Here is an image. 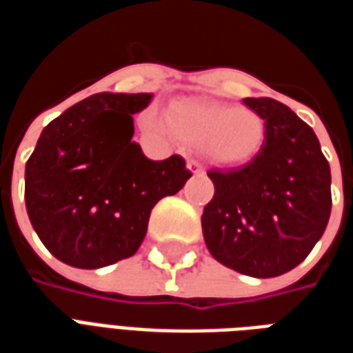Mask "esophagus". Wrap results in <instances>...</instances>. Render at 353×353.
Segmentation results:
<instances>
[{
  "mask_svg": "<svg viewBox=\"0 0 353 353\" xmlns=\"http://www.w3.org/2000/svg\"><path fill=\"white\" fill-rule=\"evenodd\" d=\"M187 168L191 170L192 174H202V164L199 161H194V159L187 161Z\"/></svg>",
  "mask_w": 353,
  "mask_h": 353,
  "instance_id": "obj_1",
  "label": "esophagus"
}]
</instances>
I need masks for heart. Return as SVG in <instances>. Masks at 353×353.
Instances as JSON below:
<instances>
[{
    "label": "heart",
    "mask_w": 353,
    "mask_h": 353,
    "mask_svg": "<svg viewBox=\"0 0 353 353\" xmlns=\"http://www.w3.org/2000/svg\"><path fill=\"white\" fill-rule=\"evenodd\" d=\"M147 130L174 134L181 143L204 153L223 166H240L259 153L265 143V121L250 108L223 103L181 101L166 113V121L149 111Z\"/></svg>",
    "instance_id": "heart-1"
}]
</instances>
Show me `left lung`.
I'll list each match as a JSON object with an SVG mask.
<instances>
[{
    "mask_svg": "<svg viewBox=\"0 0 353 353\" xmlns=\"http://www.w3.org/2000/svg\"><path fill=\"white\" fill-rule=\"evenodd\" d=\"M265 121L255 159L208 172L214 199L202 232L215 261L253 278H274L301 265L331 215V170L316 134L281 101L244 98Z\"/></svg>",
    "mask_w": 353,
    "mask_h": 353,
    "instance_id": "1",
    "label": "left lung"
}]
</instances>
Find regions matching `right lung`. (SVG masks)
Here are the masks:
<instances>
[{"label":"right lung","mask_w":353,"mask_h":353,"mask_svg":"<svg viewBox=\"0 0 353 353\" xmlns=\"http://www.w3.org/2000/svg\"><path fill=\"white\" fill-rule=\"evenodd\" d=\"M151 100L149 92L92 94L43 128L26 162L24 199L58 261L90 270L132 257L154 204L192 176L179 154L151 161L132 141V115Z\"/></svg>","instance_id":"1"}]
</instances>
